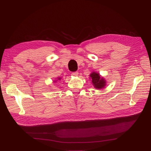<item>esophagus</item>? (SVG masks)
<instances>
[{"label": "esophagus", "mask_w": 151, "mask_h": 151, "mask_svg": "<svg viewBox=\"0 0 151 151\" xmlns=\"http://www.w3.org/2000/svg\"><path fill=\"white\" fill-rule=\"evenodd\" d=\"M73 76H78V74H79V72H72V74Z\"/></svg>", "instance_id": "esophagus-1"}]
</instances>
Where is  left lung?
<instances>
[{
    "label": "left lung",
    "mask_w": 151,
    "mask_h": 151,
    "mask_svg": "<svg viewBox=\"0 0 151 151\" xmlns=\"http://www.w3.org/2000/svg\"><path fill=\"white\" fill-rule=\"evenodd\" d=\"M90 77L92 79V83L96 88L101 89L103 88L105 84H106V81L103 77H100V76L98 73L93 72L91 73Z\"/></svg>",
    "instance_id": "obj_1"
}]
</instances>
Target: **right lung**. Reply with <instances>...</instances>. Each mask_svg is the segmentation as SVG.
<instances>
[{
  "label": "right lung",
  "mask_w": 151,
  "mask_h": 151,
  "mask_svg": "<svg viewBox=\"0 0 151 151\" xmlns=\"http://www.w3.org/2000/svg\"><path fill=\"white\" fill-rule=\"evenodd\" d=\"M60 78H58V80H60Z\"/></svg>",
  "instance_id": "1"
}]
</instances>
